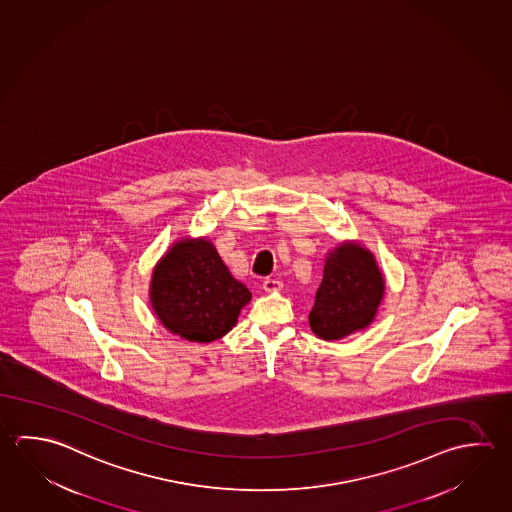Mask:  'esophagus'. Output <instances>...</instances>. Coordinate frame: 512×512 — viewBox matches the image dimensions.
<instances>
[{
    "label": "esophagus",
    "mask_w": 512,
    "mask_h": 512,
    "mask_svg": "<svg viewBox=\"0 0 512 512\" xmlns=\"http://www.w3.org/2000/svg\"><path fill=\"white\" fill-rule=\"evenodd\" d=\"M281 287H283V283L279 279L269 278L263 281V290L265 292H278V290H281Z\"/></svg>",
    "instance_id": "obj_1"
}]
</instances>
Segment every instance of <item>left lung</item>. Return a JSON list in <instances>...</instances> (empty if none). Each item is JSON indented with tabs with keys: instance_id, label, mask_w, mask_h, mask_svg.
<instances>
[{
	"instance_id": "left-lung-1",
	"label": "left lung",
	"mask_w": 512,
	"mask_h": 512,
	"mask_svg": "<svg viewBox=\"0 0 512 512\" xmlns=\"http://www.w3.org/2000/svg\"><path fill=\"white\" fill-rule=\"evenodd\" d=\"M384 296V276L375 256L359 243L344 242L328 252L323 281L308 316L312 332L337 341L372 323Z\"/></svg>"
}]
</instances>
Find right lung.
I'll use <instances>...</instances> for the list:
<instances>
[{"label": "right lung", "mask_w": 512, "mask_h": 512, "mask_svg": "<svg viewBox=\"0 0 512 512\" xmlns=\"http://www.w3.org/2000/svg\"><path fill=\"white\" fill-rule=\"evenodd\" d=\"M251 298L207 238L175 243L158 261L149 285L160 323L195 343H211L233 330Z\"/></svg>", "instance_id": "obj_1"}]
</instances>
